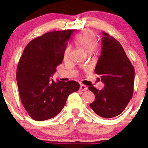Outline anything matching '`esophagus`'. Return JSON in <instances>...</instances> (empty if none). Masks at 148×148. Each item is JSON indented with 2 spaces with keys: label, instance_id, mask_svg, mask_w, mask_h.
I'll return each mask as SVG.
<instances>
[{
  "label": "esophagus",
  "instance_id": "34e87169",
  "mask_svg": "<svg viewBox=\"0 0 148 148\" xmlns=\"http://www.w3.org/2000/svg\"><path fill=\"white\" fill-rule=\"evenodd\" d=\"M88 89V88L86 86H85V85L81 84V86H80V90H81L85 91V90H87Z\"/></svg>",
  "mask_w": 148,
  "mask_h": 148
}]
</instances>
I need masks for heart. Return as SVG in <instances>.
Returning a JSON list of instances; mask_svg holds the SVG:
<instances>
[{
    "instance_id": "1",
    "label": "heart",
    "mask_w": 148,
    "mask_h": 148,
    "mask_svg": "<svg viewBox=\"0 0 148 148\" xmlns=\"http://www.w3.org/2000/svg\"><path fill=\"white\" fill-rule=\"evenodd\" d=\"M75 43L80 47H83L88 51H92L97 46V37L90 30H84L78 34L75 37ZM70 49L67 47L64 51V56H68Z\"/></svg>"
}]
</instances>
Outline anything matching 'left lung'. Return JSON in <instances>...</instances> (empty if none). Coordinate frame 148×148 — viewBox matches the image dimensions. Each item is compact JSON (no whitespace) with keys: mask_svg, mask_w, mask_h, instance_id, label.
Returning a JSON list of instances; mask_svg holds the SVG:
<instances>
[{"mask_svg":"<svg viewBox=\"0 0 148 148\" xmlns=\"http://www.w3.org/2000/svg\"><path fill=\"white\" fill-rule=\"evenodd\" d=\"M102 34L101 55L95 72L101 76L104 88L101 90L88 88L95 95L90 106L100 117L111 118L120 115L132 98L134 67L120 42L108 33Z\"/></svg>","mask_w":148,"mask_h":148,"instance_id":"1","label":"left lung"}]
</instances>
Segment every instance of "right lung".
I'll list each match as a JSON object with an SVG mask.
<instances>
[{"label":"right lung","instance_id":"obj_1","mask_svg":"<svg viewBox=\"0 0 148 148\" xmlns=\"http://www.w3.org/2000/svg\"><path fill=\"white\" fill-rule=\"evenodd\" d=\"M75 30L49 32L33 39L23 50L16 71L23 106L33 120L44 121L62 111L71 93L79 90L74 81L55 82L51 76L62 63L71 35Z\"/></svg>","mask_w":148,"mask_h":148}]
</instances>
